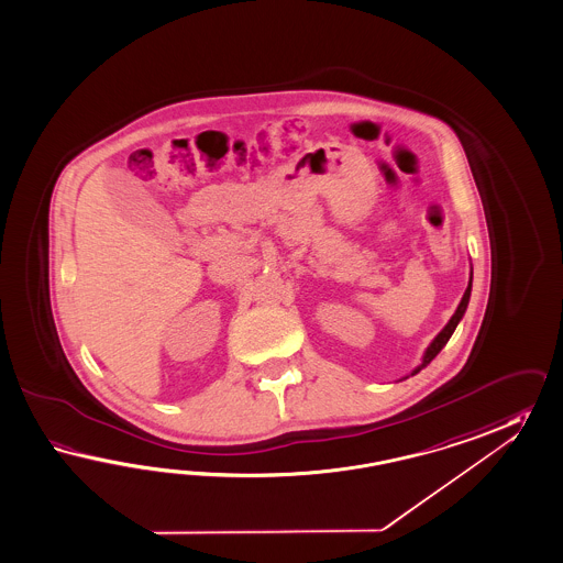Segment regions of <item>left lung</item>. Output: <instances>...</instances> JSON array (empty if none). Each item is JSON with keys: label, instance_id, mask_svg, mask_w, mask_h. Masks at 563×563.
I'll list each match as a JSON object with an SVG mask.
<instances>
[{"label": "left lung", "instance_id": "1", "mask_svg": "<svg viewBox=\"0 0 563 563\" xmlns=\"http://www.w3.org/2000/svg\"><path fill=\"white\" fill-rule=\"evenodd\" d=\"M470 294H472V279H470V286L465 289V294H463L462 302L457 306V310H455V314L451 317V320L448 322V327L443 329V331L437 334V339H434L431 346L427 349V353H424V357H422V363L418 365L417 369L412 372V375L418 374L422 367H427L431 361L437 357V353L443 349V346L448 345L449 339H451V334L455 331V327H457V322L462 320L463 312H465V308H467V302H470Z\"/></svg>", "mask_w": 563, "mask_h": 563}]
</instances>
